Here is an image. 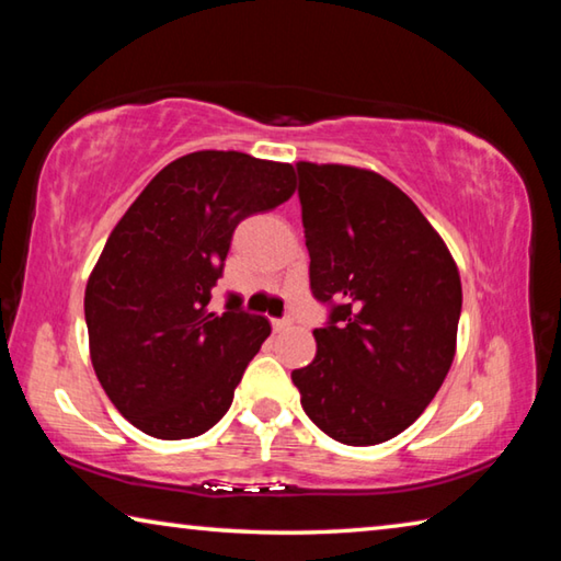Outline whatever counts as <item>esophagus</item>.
<instances>
[{
    "mask_svg": "<svg viewBox=\"0 0 561 561\" xmlns=\"http://www.w3.org/2000/svg\"><path fill=\"white\" fill-rule=\"evenodd\" d=\"M289 327H291L289 319H272V329L274 331H284V329H289Z\"/></svg>",
    "mask_w": 561,
    "mask_h": 561,
    "instance_id": "1",
    "label": "esophagus"
}]
</instances>
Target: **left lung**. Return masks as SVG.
Masks as SVG:
<instances>
[{
	"instance_id": "8db88e82",
	"label": "left lung",
	"mask_w": 561,
	"mask_h": 561,
	"mask_svg": "<svg viewBox=\"0 0 561 561\" xmlns=\"http://www.w3.org/2000/svg\"><path fill=\"white\" fill-rule=\"evenodd\" d=\"M311 294L334 301L317 356L291 371L301 408L344 445H378L417 421L450 371L462 307L448 244L391 180L299 160Z\"/></svg>"
}]
</instances>
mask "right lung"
<instances>
[{
  "label": "right lung",
  "mask_w": 561,
  "mask_h": 561,
  "mask_svg": "<svg viewBox=\"0 0 561 561\" xmlns=\"http://www.w3.org/2000/svg\"><path fill=\"white\" fill-rule=\"evenodd\" d=\"M297 190L289 163L197 150L168 163L108 234L83 311L99 383L130 425L158 440L195 438L227 413L272 334L230 299L207 309L234 227Z\"/></svg>",
  "instance_id": "add662e5"
}]
</instances>
